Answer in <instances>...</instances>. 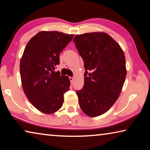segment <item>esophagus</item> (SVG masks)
Returning <instances> with one entry per match:
<instances>
[{"instance_id":"34e87169","label":"esophagus","mask_w":150,"mask_h":150,"mask_svg":"<svg viewBox=\"0 0 150 150\" xmlns=\"http://www.w3.org/2000/svg\"><path fill=\"white\" fill-rule=\"evenodd\" d=\"M69 81H70L71 83V84H73V81H74V78H73V77H69Z\"/></svg>"}]
</instances>
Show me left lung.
<instances>
[{
	"instance_id": "8db88e82",
	"label": "left lung",
	"mask_w": 150,
	"mask_h": 150,
	"mask_svg": "<svg viewBox=\"0 0 150 150\" xmlns=\"http://www.w3.org/2000/svg\"><path fill=\"white\" fill-rule=\"evenodd\" d=\"M74 42L84 62V86L77 91L81 110L91 117L103 115L118 99L126 76L120 45L106 33L75 35Z\"/></svg>"
}]
</instances>
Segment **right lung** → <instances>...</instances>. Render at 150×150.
<instances>
[{
    "instance_id": "obj_1",
    "label": "right lung",
    "mask_w": 150,
    "mask_h": 150,
    "mask_svg": "<svg viewBox=\"0 0 150 150\" xmlns=\"http://www.w3.org/2000/svg\"><path fill=\"white\" fill-rule=\"evenodd\" d=\"M73 37L62 32L43 31L25 47L20 65L22 87L30 102L44 113L59 110L63 95L69 89V77L54 70L59 64L60 53Z\"/></svg>"
}]
</instances>
